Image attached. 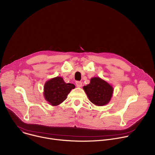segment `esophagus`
Here are the masks:
<instances>
[{
  "instance_id": "obj_1",
  "label": "esophagus",
  "mask_w": 155,
  "mask_h": 155,
  "mask_svg": "<svg viewBox=\"0 0 155 155\" xmlns=\"http://www.w3.org/2000/svg\"><path fill=\"white\" fill-rule=\"evenodd\" d=\"M75 84L77 87H81L82 86V83H81V81H77L75 82Z\"/></svg>"
}]
</instances>
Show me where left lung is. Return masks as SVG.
<instances>
[{
  "mask_svg": "<svg viewBox=\"0 0 155 155\" xmlns=\"http://www.w3.org/2000/svg\"><path fill=\"white\" fill-rule=\"evenodd\" d=\"M83 89L90 101L99 106L109 102L114 91L112 86L99 77L92 78L90 83L84 86Z\"/></svg>",
  "mask_w": 155,
  "mask_h": 155,
  "instance_id": "1",
  "label": "left lung"
}]
</instances>
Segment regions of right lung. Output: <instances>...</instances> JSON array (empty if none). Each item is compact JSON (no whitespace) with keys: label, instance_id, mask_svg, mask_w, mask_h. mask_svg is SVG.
I'll list each match as a JSON object with an SVG mask.
<instances>
[{"label":"right lung","instance_id":"add662e5","mask_svg":"<svg viewBox=\"0 0 155 155\" xmlns=\"http://www.w3.org/2000/svg\"><path fill=\"white\" fill-rule=\"evenodd\" d=\"M75 85L66 83L62 77H57L47 81L44 86V96L52 105H58L67 98Z\"/></svg>","mask_w":155,"mask_h":155}]
</instances>
